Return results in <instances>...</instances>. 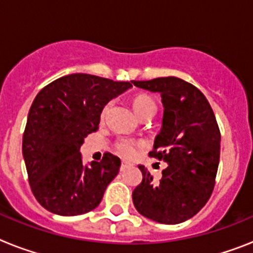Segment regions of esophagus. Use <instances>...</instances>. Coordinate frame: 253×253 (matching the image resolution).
I'll use <instances>...</instances> for the list:
<instances>
[{
	"label": "esophagus",
	"instance_id": "esophagus-1",
	"mask_svg": "<svg viewBox=\"0 0 253 253\" xmlns=\"http://www.w3.org/2000/svg\"><path fill=\"white\" fill-rule=\"evenodd\" d=\"M131 166H133L131 163L124 162V161H123V162H122V166H120V171H125V169H130Z\"/></svg>",
	"mask_w": 253,
	"mask_h": 253
}]
</instances>
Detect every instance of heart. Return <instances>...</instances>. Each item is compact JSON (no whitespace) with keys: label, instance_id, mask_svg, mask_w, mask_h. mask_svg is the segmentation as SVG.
<instances>
[{"label":"heart","instance_id":"heart-1","mask_svg":"<svg viewBox=\"0 0 253 253\" xmlns=\"http://www.w3.org/2000/svg\"><path fill=\"white\" fill-rule=\"evenodd\" d=\"M131 106H133L134 111L138 114L140 118H151L156 110H157V105L154 102L151 96L146 95V93H138L131 99ZM111 102H107L104 107H102L101 114H100V119L105 120L107 113L110 110ZM144 146V143L139 139H133V138L122 137L119 139H116L114 143V148H115L116 153L120 154L124 158H131L135 156L137 151Z\"/></svg>","mask_w":253,"mask_h":253}]
</instances>
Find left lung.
I'll return each mask as SVG.
<instances>
[{
  "mask_svg": "<svg viewBox=\"0 0 253 253\" xmlns=\"http://www.w3.org/2000/svg\"><path fill=\"white\" fill-rule=\"evenodd\" d=\"M131 82L161 93L162 129L149 156L169 163L158 182L138 166L143 180L133 191L134 207L154 222L178 224L193 218L213 193L220 156L218 123L202 91L181 78Z\"/></svg>",
  "mask_w": 253,
  "mask_h": 253,
  "instance_id": "obj_1",
  "label": "left lung"
}]
</instances>
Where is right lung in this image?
I'll return each instance as SVG.
<instances>
[{
  "label": "right lung",
  "mask_w": 253,
  "mask_h": 253,
  "mask_svg": "<svg viewBox=\"0 0 253 253\" xmlns=\"http://www.w3.org/2000/svg\"><path fill=\"white\" fill-rule=\"evenodd\" d=\"M129 87L130 82L73 73L40 90L29 111L22 154L31 191L42 207L73 216L100 204L120 160L106 152L87 167L80 147L99 129L102 107Z\"/></svg>",
  "instance_id": "obj_1"
}]
</instances>
